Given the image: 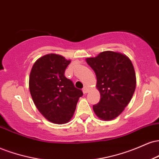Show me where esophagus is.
Masks as SVG:
<instances>
[{
  "mask_svg": "<svg viewBox=\"0 0 159 159\" xmlns=\"http://www.w3.org/2000/svg\"><path fill=\"white\" fill-rule=\"evenodd\" d=\"M83 90V93H84V94L87 93H88V91H89L88 88H87V87H84L83 90Z\"/></svg>",
  "mask_w": 159,
  "mask_h": 159,
  "instance_id": "34e87169",
  "label": "esophagus"
}]
</instances>
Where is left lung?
<instances>
[{"label":"left lung","instance_id":"left-lung-1","mask_svg":"<svg viewBox=\"0 0 159 159\" xmlns=\"http://www.w3.org/2000/svg\"><path fill=\"white\" fill-rule=\"evenodd\" d=\"M97 78L99 102L93 106L96 116L103 120L117 117L132 99L136 87V76L132 61L120 52H101L86 59Z\"/></svg>","mask_w":159,"mask_h":159}]
</instances>
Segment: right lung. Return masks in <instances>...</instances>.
<instances>
[{
	"label": "right lung",
	"instance_id": "obj_1",
	"mask_svg": "<svg viewBox=\"0 0 159 159\" xmlns=\"http://www.w3.org/2000/svg\"><path fill=\"white\" fill-rule=\"evenodd\" d=\"M71 61L48 54L36 61L29 78V89L36 107L45 118L55 124L68 123L73 116L81 90L65 77Z\"/></svg>",
	"mask_w": 159,
	"mask_h": 159
}]
</instances>
